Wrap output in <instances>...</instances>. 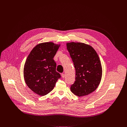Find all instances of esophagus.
<instances>
[{"label":"esophagus","instance_id":"1","mask_svg":"<svg viewBox=\"0 0 127 127\" xmlns=\"http://www.w3.org/2000/svg\"><path fill=\"white\" fill-rule=\"evenodd\" d=\"M61 76H62V77L63 78H64L65 77V74L64 73H62V74H61Z\"/></svg>","mask_w":127,"mask_h":127}]
</instances>
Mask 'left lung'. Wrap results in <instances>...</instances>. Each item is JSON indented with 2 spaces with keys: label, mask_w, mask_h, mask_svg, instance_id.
Instances as JSON below:
<instances>
[{
  "label": "left lung",
  "mask_w": 127,
  "mask_h": 127,
  "mask_svg": "<svg viewBox=\"0 0 127 127\" xmlns=\"http://www.w3.org/2000/svg\"><path fill=\"white\" fill-rule=\"evenodd\" d=\"M66 46L76 70L71 91L78 96L87 95L96 90L101 79L102 66L98 54L91 46L83 43H67Z\"/></svg>",
  "instance_id": "8db88e82"
}]
</instances>
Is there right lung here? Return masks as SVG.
<instances>
[{
  "instance_id": "right-lung-1",
  "label": "right lung",
  "mask_w": 127,
  "mask_h": 127,
  "mask_svg": "<svg viewBox=\"0 0 127 127\" xmlns=\"http://www.w3.org/2000/svg\"><path fill=\"white\" fill-rule=\"evenodd\" d=\"M60 45L53 42L39 44L27 57L24 68V79L29 88L39 95L50 93L61 77L53 59Z\"/></svg>"
}]
</instances>
